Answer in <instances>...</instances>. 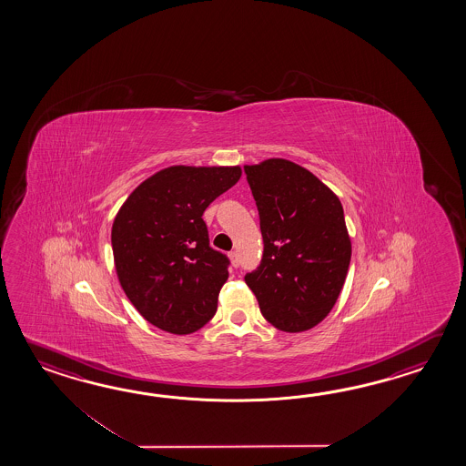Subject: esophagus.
Masks as SVG:
<instances>
[{
	"label": "esophagus",
	"instance_id": "obj_1",
	"mask_svg": "<svg viewBox=\"0 0 466 466\" xmlns=\"http://www.w3.org/2000/svg\"><path fill=\"white\" fill-rule=\"evenodd\" d=\"M229 259H231V265H233V267H239V258H238L237 251H231V253H229Z\"/></svg>",
	"mask_w": 466,
	"mask_h": 466
}]
</instances>
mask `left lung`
Wrapping results in <instances>:
<instances>
[{
    "mask_svg": "<svg viewBox=\"0 0 466 466\" xmlns=\"http://www.w3.org/2000/svg\"><path fill=\"white\" fill-rule=\"evenodd\" d=\"M257 201L263 257L245 281L273 327H317L345 285L351 241L343 207L325 183L288 159L245 167Z\"/></svg>",
    "mask_w": 466,
    "mask_h": 466,
    "instance_id": "1",
    "label": "left lung"
}]
</instances>
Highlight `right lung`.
<instances>
[{
  "instance_id": "add662e5",
  "label": "right lung",
  "mask_w": 466,
  "mask_h": 466,
  "mask_svg": "<svg viewBox=\"0 0 466 466\" xmlns=\"http://www.w3.org/2000/svg\"><path fill=\"white\" fill-rule=\"evenodd\" d=\"M241 177L239 167H169L119 208L111 247L119 283L139 315L173 335L205 327L228 279L229 259L209 247L203 213Z\"/></svg>"
}]
</instances>
